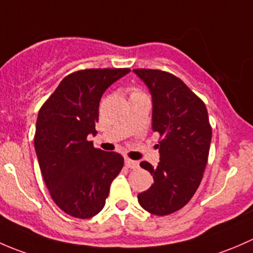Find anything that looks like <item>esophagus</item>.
I'll use <instances>...</instances> for the list:
<instances>
[{
  "label": "esophagus",
  "instance_id": "34e87169",
  "mask_svg": "<svg viewBox=\"0 0 253 253\" xmlns=\"http://www.w3.org/2000/svg\"><path fill=\"white\" fill-rule=\"evenodd\" d=\"M126 168L136 169V168H139V162H137V161H131V160H129V158H126Z\"/></svg>",
  "mask_w": 253,
  "mask_h": 253
}]
</instances>
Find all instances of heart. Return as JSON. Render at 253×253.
Masks as SVG:
<instances>
[{
	"mask_svg": "<svg viewBox=\"0 0 253 253\" xmlns=\"http://www.w3.org/2000/svg\"><path fill=\"white\" fill-rule=\"evenodd\" d=\"M140 96H145V93L142 92L140 88L137 87H131L130 88V98H134V97H140Z\"/></svg>",
	"mask_w": 253,
	"mask_h": 253,
	"instance_id": "heart-1",
	"label": "heart"
}]
</instances>
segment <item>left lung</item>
Returning a JSON list of instances; mask_svg holds the SVG:
<instances>
[{
	"instance_id": "8db88e82",
	"label": "left lung",
	"mask_w": 253,
	"mask_h": 253,
	"mask_svg": "<svg viewBox=\"0 0 253 253\" xmlns=\"http://www.w3.org/2000/svg\"><path fill=\"white\" fill-rule=\"evenodd\" d=\"M152 96V130L161 137L160 163L141 162L153 184L137 195L141 207L168 215L191 200L204 176L212 127L204 101L175 75L158 69H134Z\"/></svg>"
}]
</instances>
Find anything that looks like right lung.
<instances>
[{
    "label": "right lung",
    "instance_id": "1",
    "mask_svg": "<svg viewBox=\"0 0 253 253\" xmlns=\"http://www.w3.org/2000/svg\"><path fill=\"white\" fill-rule=\"evenodd\" d=\"M127 68L78 70L67 75L39 111L35 145L43 180L54 204L72 217L86 219L105 207L109 187L124 158L95 148L103 92Z\"/></svg>",
    "mask_w": 253,
    "mask_h": 253
}]
</instances>
